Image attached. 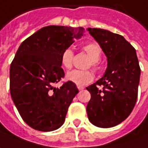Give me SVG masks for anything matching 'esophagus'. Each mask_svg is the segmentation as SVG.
<instances>
[{
	"mask_svg": "<svg viewBox=\"0 0 148 148\" xmlns=\"http://www.w3.org/2000/svg\"><path fill=\"white\" fill-rule=\"evenodd\" d=\"M77 88H78L79 90H84V88L82 86H77Z\"/></svg>",
	"mask_w": 148,
	"mask_h": 148,
	"instance_id": "1",
	"label": "esophagus"
}]
</instances>
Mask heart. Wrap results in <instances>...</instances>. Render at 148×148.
<instances>
[{
    "label": "heart",
    "instance_id": "heart-1",
    "mask_svg": "<svg viewBox=\"0 0 148 148\" xmlns=\"http://www.w3.org/2000/svg\"><path fill=\"white\" fill-rule=\"evenodd\" d=\"M83 50L86 53V55L89 57V60L86 64V68H92L93 70L99 71L100 69V59L102 52L100 47L96 43H87L83 45ZM60 62L63 68L65 69H70L73 67V62H74V52L70 49H65L61 54ZM66 79L74 83L75 84L81 86V85H86L88 84L91 83L94 79V74L89 70H73L66 75Z\"/></svg>",
    "mask_w": 148,
    "mask_h": 148
}]
</instances>
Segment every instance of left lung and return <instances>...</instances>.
<instances>
[{
    "label": "left lung",
    "instance_id": "obj_1",
    "mask_svg": "<svg viewBox=\"0 0 148 148\" xmlns=\"http://www.w3.org/2000/svg\"><path fill=\"white\" fill-rule=\"evenodd\" d=\"M108 58L104 75L86 88L91 94L87 105L89 121L99 127H112L132 112L138 99L141 69L135 49L119 34L88 28Z\"/></svg>",
    "mask_w": 148,
    "mask_h": 148
}]
</instances>
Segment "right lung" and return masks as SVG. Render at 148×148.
Listing matches in <instances>:
<instances>
[{
  "label": "right lung",
  "instance_id": "obj_1",
  "mask_svg": "<svg viewBox=\"0 0 148 148\" xmlns=\"http://www.w3.org/2000/svg\"><path fill=\"white\" fill-rule=\"evenodd\" d=\"M84 33L83 27H43L20 45L10 69V91L21 117L30 127L42 132L58 129L79 93L75 84L64 79L62 52Z\"/></svg>",
  "mask_w": 148,
  "mask_h": 148
}]
</instances>
